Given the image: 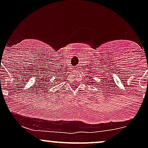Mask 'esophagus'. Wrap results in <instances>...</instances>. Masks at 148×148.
<instances>
[{"instance_id":"esophagus-1","label":"esophagus","mask_w":148,"mask_h":148,"mask_svg":"<svg viewBox=\"0 0 148 148\" xmlns=\"http://www.w3.org/2000/svg\"><path fill=\"white\" fill-rule=\"evenodd\" d=\"M74 71H76V72H77V71H79V68H78V67H76V68L74 69Z\"/></svg>"}]
</instances>
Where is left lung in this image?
I'll return each instance as SVG.
<instances>
[{"label":"left lung","instance_id":"obj_1","mask_svg":"<svg viewBox=\"0 0 148 148\" xmlns=\"http://www.w3.org/2000/svg\"><path fill=\"white\" fill-rule=\"evenodd\" d=\"M97 82H96V83ZM91 83H92V82H91ZM94 83H95V82H94ZM97 84H99V82H98V83H97Z\"/></svg>","mask_w":148,"mask_h":148}]
</instances>
